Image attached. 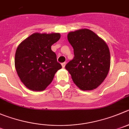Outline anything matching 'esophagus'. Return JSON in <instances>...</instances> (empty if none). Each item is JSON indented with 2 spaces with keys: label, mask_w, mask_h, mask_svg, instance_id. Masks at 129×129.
<instances>
[{
  "label": "esophagus",
  "mask_w": 129,
  "mask_h": 129,
  "mask_svg": "<svg viewBox=\"0 0 129 129\" xmlns=\"http://www.w3.org/2000/svg\"><path fill=\"white\" fill-rule=\"evenodd\" d=\"M66 62H63V63H62V68H64L65 66H66Z\"/></svg>",
  "instance_id": "1"
}]
</instances>
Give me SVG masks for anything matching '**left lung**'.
<instances>
[{
    "mask_svg": "<svg viewBox=\"0 0 129 129\" xmlns=\"http://www.w3.org/2000/svg\"><path fill=\"white\" fill-rule=\"evenodd\" d=\"M74 49V58L66 66L79 89L92 90L104 81L110 68V52L103 39L87 28L67 34Z\"/></svg>",
    "mask_w": 129,
    "mask_h": 129,
    "instance_id": "1",
    "label": "left lung"
}]
</instances>
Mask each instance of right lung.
Returning a JSON list of instances; mask_svg holds the SVG:
<instances>
[{
  "label": "right lung",
  "mask_w": 129,
  "mask_h": 129,
  "mask_svg": "<svg viewBox=\"0 0 129 129\" xmlns=\"http://www.w3.org/2000/svg\"><path fill=\"white\" fill-rule=\"evenodd\" d=\"M60 38L59 33H34L18 45L14 65L21 82L33 91H43L62 68L51 46Z\"/></svg>",
  "instance_id": "right-lung-1"
}]
</instances>
